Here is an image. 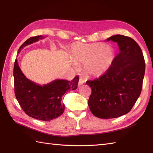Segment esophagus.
I'll return each mask as SVG.
<instances>
[{"mask_svg":"<svg viewBox=\"0 0 153 153\" xmlns=\"http://www.w3.org/2000/svg\"><path fill=\"white\" fill-rule=\"evenodd\" d=\"M84 82H85V80H84V79H82V78H80L79 80V85H82V84L84 83Z\"/></svg>","mask_w":153,"mask_h":153,"instance_id":"34e87169","label":"esophagus"}]
</instances>
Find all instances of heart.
<instances>
[{
	"label": "heart",
	"instance_id": "1",
	"mask_svg": "<svg viewBox=\"0 0 153 153\" xmlns=\"http://www.w3.org/2000/svg\"><path fill=\"white\" fill-rule=\"evenodd\" d=\"M73 60L76 64H85L83 69L91 76H99L108 70L111 65L112 50L102 43L74 44L72 48Z\"/></svg>",
	"mask_w": 153,
	"mask_h": 153
}]
</instances>
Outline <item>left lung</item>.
I'll list each match as a JSON object with an SVG mask.
<instances>
[{
    "instance_id": "left-lung-1",
    "label": "left lung",
    "mask_w": 153,
    "mask_h": 153,
    "mask_svg": "<svg viewBox=\"0 0 153 153\" xmlns=\"http://www.w3.org/2000/svg\"><path fill=\"white\" fill-rule=\"evenodd\" d=\"M107 41L116 42L120 53L106 72L86 83L91 88L88 105L99 118H114L128 113L140 95L145 62L140 47L132 38L115 35Z\"/></svg>"
}]
</instances>
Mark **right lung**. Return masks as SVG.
Returning <instances> with one entry per match:
<instances>
[{
	"label": "right lung",
	"instance_id": "add662e5",
	"mask_svg": "<svg viewBox=\"0 0 153 153\" xmlns=\"http://www.w3.org/2000/svg\"><path fill=\"white\" fill-rule=\"evenodd\" d=\"M44 37L42 35L28 39L19 47L18 52L28 45ZM14 93L22 110L35 119L50 121L63 114L64 105L62 102L65 93L77 89L79 76L71 81L56 79L43 86L31 82L22 73L17 60L14 66Z\"/></svg>",
	"mask_w": 153,
	"mask_h": 153
}]
</instances>
